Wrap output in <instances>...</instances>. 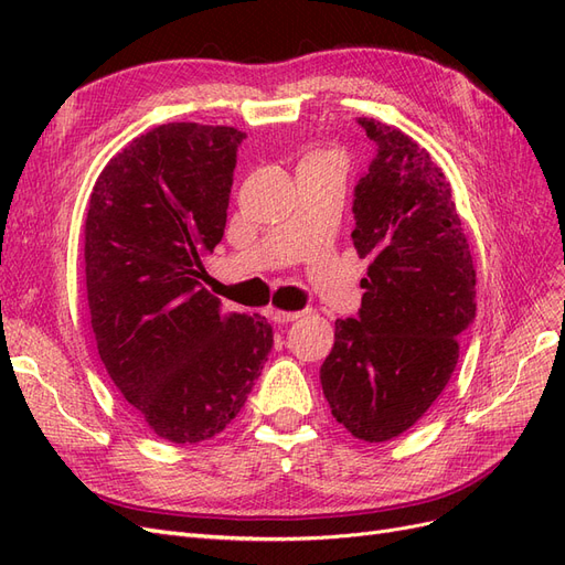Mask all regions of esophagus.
<instances>
[{
  "label": "esophagus",
  "mask_w": 565,
  "mask_h": 565,
  "mask_svg": "<svg viewBox=\"0 0 565 565\" xmlns=\"http://www.w3.org/2000/svg\"><path fill=\"white\" fill-rule=\"evenodd\" d=\"M301 316H303V311H278V309L270 311V320L278 322V324L292 322V320H297V318H301Z\"/></svg>",
  "instance_id": "34e87169"
}]
</instances>
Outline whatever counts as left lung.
Segmentation results:
<instances>
[{
	"label": "left lung",
	"instance_id": "obj_1",
	"mask_svg": "<svg viewBox=\"0 0 565 565\" xmlns=\"http://www.w3.org/2000/svg\"><path fill=\"white\" fill-rule=\"evenodd\" d=\"M358 125L377 156L355 185L351 237L372 264L358 318L334 322L320 384L351 436L384 443L450 382L457 337L476 318V270L450 181L429 150L380 119Z\"/></svg>",
	"mask_w": 565,
	"mask_h": 565
}]
</instances>
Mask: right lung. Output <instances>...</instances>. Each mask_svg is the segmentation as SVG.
<instances>
[{"label":"right lung","mask_w":565,"mask_h":565,"mask_svg":"<svg viewBox=\"0 0 565 565\" xmlns=\"http://www.w3.org/2000/svg\"><path fill=\"white\" fill-rule=\"evenodd\" d=\"M235 127L169 122L136 136L96 179L84 221L98 355L152 434L179 446L224 431L273 347L259 313H226L200 285L226 228Z\"/></svg>","instance_id":"1"}]
</instances>
